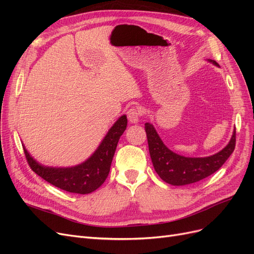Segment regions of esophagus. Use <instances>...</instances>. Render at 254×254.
Segmentation results:
<instances>
[{"label": "esophagus", "instance_id": "esophagus-1", "mask_svg": "<svg viewBox=\"0 0 254 254\" xmlns=\"http://www.w3.org/2000/svg\"><path fill=\"white\" fill-rule=\"evenodd\" d=\"M141 117H142L141 110L139 108H136V107H132V108H130L127 111V118H128L129 122L133 123V124H134V123L139 122Z\"/></svg>", "mask_w": 254, "mask_h": 254}]
</instances>
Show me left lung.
Wrapping results in <instances>:
<instances>
[{
  "label": "left lung",
  "instance_id": "1",
  "mask_svg": "<svg viewBox=\"0 0 254 254\" xmlns=\"http://www.w3.org/2000/svg\"><path fill=\"white\" fill-rule=\"evenodd\" d=\"M211 61L218 65L216 61ZM145 131L155 171L161 179L172 186H186L211 176L231 156L236 143V131H234L229 144L221 151L206 158H187L168 149L149 123L145 124Z\"/></svg>",
  "mask_w": 254,
  "mask_h": 254
}]
</instances>
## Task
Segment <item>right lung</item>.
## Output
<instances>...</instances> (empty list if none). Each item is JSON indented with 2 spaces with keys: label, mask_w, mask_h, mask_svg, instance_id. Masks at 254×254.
Listing matches in <instances>:
<instances>
[{
  "label": "right lung",
  "mask_w": 254,
  "mask_h": 254,
  "mask_svg": "<svg viewBox=\"0 0 254 254\" xmlns=\"http://www.w3.org/2000/svg\"><path fill=\"white\" fill-rule=\"evenodd\" d=\"M126 127L127 118L123 115L114 123L93 155L86 162L74 167L42 166L30 157L24 147L23 149L29 167L42 179L70 193L89 194L101 187L108 177L115 149Z\"/></svg>",
  "instance_id": "add662e5"
}]
</instances>
